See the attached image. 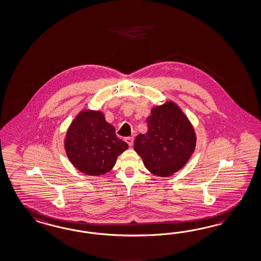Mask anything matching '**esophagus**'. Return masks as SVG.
Listing matches in <instances>:
<instances>
[{
	"instance_id": "34e87169",
	"label": "esophagus",
	"mask_w": 261,
	"mask_h": 261,
	"mask_svg": "<svg viewBox=\"0 0 261 261\" xmlns=\"http://www.w3.org/2000/svg\"><path fill=\"white\" fill-rule=\"evenodd\" d=\"M134 137H127L126 139H125V141L127 142V145L129 146V147H132L133 145H134Z\"/></svg>"
}]
</instances>
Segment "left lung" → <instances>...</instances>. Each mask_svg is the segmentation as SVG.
<instances>
[{
	"label": "left lung",
	"mask_w": 261,
	"mask_h": 261,
	"mask_svg": "<svg viewBox=\"0 0 261 261\" xmlns=\"http://www.w3.org/2000/svg\"><path fill=\"white\" fill-rule=\"evenodd\" d=\"M147 123L148 132L136 136L134 150L150 172L162 177L171 175L186 164L194 152V127L172 102L153 108Z\"/></svg>",
	"instance_id": "8db88e82"
}]
</instances>
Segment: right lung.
I'll return each mask as SVG.
<instances>
[{
	"label": "right lung",
	"mask_w": 261,
	"mask_h": 261,
	"mask_svg": "<svg viewBox=\"0 0 261 261\" xmlns=\"http://www.w3.org/2000/svg\"><path fill=\"white\" fill-rule=\"evenodd\" d=\"M127 147L116 136L115 128L105 120L103 113L96 111L80 112L68 127L65 140L70 162L89 175L109 172Z\"/></svg>",
	"instance_id": "right-lung-1"
}]
</instances>
